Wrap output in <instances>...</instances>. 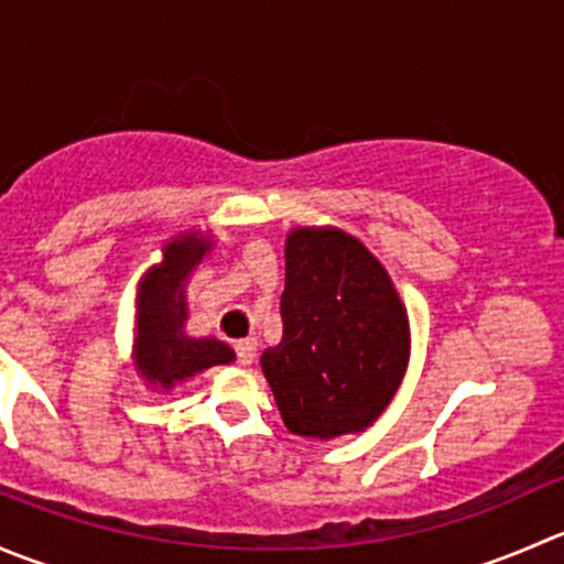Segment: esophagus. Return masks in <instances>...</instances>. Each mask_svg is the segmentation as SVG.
I'll use <instances>...</instances> for the list:
<instances>
[{
	"label": "esophagus",
	"mask_w": 564,
	"mask_h": 564,
	"mask_svg": "<svg viewBox=\"0 0 564 564\" xmlns=\"http://www.w3.org/2000/svg\"><path fill=\"white\" fill-rule=\"evenodd\" d=\"M235 351H237V362H240V366H250V362L256 360V340L253 338L240 340V344L235 346Z\"/></svg>",
	"instance_id": "1"
}]
</instances>
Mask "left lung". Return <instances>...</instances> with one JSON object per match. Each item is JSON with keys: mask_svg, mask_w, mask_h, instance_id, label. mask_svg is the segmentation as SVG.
Listing matches in <instances>:
<instances>
[{"mask_svg": "<svg viewBox=\"0 0 564 564\" xmlns=\"http://www.w3.org/2000/svg\"><path fill=\"white\" fill-rule=\"evenodd\" d=\"M281 322L261 368L286 429L311 440L368 429L409 360V318L384 267L344 231L294 229Z\"/></svg>", "mask_w": 564, "mask_h": 564, "instance_id": "obj_1", "label": "left lung"}]
</instances>
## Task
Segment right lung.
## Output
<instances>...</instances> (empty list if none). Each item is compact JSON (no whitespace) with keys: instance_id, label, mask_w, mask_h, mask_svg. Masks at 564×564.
<instances>
[{"instance_id":"right-lung-1","label":"right lung","mask_w":564,"mask_h":564,"mask_svg":"<svg viewBox=\"0 0 564 564\" xmlns=\"http://www.w3.org/2000/svg\"><path fill=\"white\" fill-rule=\"evenodd\" d=\"M209 250L204 237H176L166 246V261L152 267L141 281L139 294V371L161 388L191 379L204 368L235 360V351L215 338H187L185 327V278Z\"/></svg>"}]
</instances>
